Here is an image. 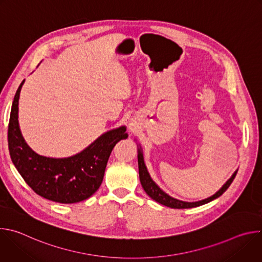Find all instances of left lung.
I'll return each instance as SVG.
<instances>
[{
	"label": "left lung",
	"mask_w": 262,
	"mask_h": 262,
	"mask_svg": "<svg viewBox=\"0 0 262 262\" xmlns=\"http://www.w3.org/2000/svg\"><path fill=\"white\" fill-rule=\"evenodd\" d=\"M138 165H139V176H140V181L141 184L143 186L144 191L146 192V194L150 197L151 199L156 200L157 202L171 207V208H177V209H181V208H192V207H197L200 205H203L205 203H208L210 201H212L213 199H216L217 197H220L224 192H226V190L229 188L230 184L232 183L237 171H235L233 173V175L228 179V181L224 184L222 188L211 197L201 200V201H197V202H184V201H180L177 199H174L172 197H170L169 195H167L165 192H163L159 186L157 185V183L151 179L150 175L148 174L146 166L144 164V160H143V154L141 151V149H139V154H138Z\"/></svg>",
	"instance_id": "obj_1"
}]
</instances>
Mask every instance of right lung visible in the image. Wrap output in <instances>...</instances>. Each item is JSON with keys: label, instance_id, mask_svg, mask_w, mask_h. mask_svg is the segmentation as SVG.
Returning a JSON list of instances; mask_svg holds the SVG:
<instances>
[{"label": "right lung", "instance_id": "right-lung-1", "mask_svg": "<svg viewBox=\"0 0 262 262\" xmlns=\"http://www.w3.org/2000/svg\"><path fill=\"white\" fill-rule=\"evenodd\" d=\"M14 96L8 124V147L15 168L30 188L48 200L70 204L88 199L100 186L110 155L117 142L127 138L125 127L101 135L89 147L66 159L38 156L26 144L18 126V99Z\"/></svg>", "mask_w": 262, "mask_h": 262}]
</instances>
